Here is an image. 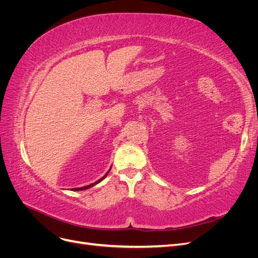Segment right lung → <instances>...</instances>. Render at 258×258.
Wrapping results in <instances>:
<instances>
[{
	"instance_id": "add662e5",
	"label": "right lung",
	"mask_w": 258,
	"mask_h": 258,
	"mask_svg": "<svg viewBox=\"0 0 258 258\" xmlns=\"http://www.w3.org/2000/svg\"><path fill=\"white\" fill-rule=\"evenodd\" d=\"M111 170V169H110ZM110 170H108L107 171V172H106V174L104 175V176H102V177H101L100 179H98V181L97 182H95V183H92V184H90V185H87V186H84V187H77V188H73L72 190H84V189H88V188H90V187H92V186H95V185H97L98 183H100L101 181H103V179L105 178V176L108 174V172H110Z\"/></svg>"
}]
</instances>
